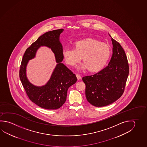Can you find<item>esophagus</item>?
Here are the masks:
<instances>
[{"label": "esophagus", "instance_id": "1", "mask_svg": "<svg viewBox=\"0 0 147 147\" xmlns=\"http://www.w3.org/2000/svg\"><path fill=\"white\" fill-rule=\"evenodd\" d=\"M76 76L77 77L78 80H81V77L80 75H78V74H76Z\"/></svg>", "mask_w": 147, "mask_h": 147}]
</instances>
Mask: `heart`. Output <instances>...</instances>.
Segmentation results:
<instances>
[{"label": "heart", "mask_w": 147, "mask_h": 147, "mask_svg": "<svg viewBox=\"0 0 147 147\" xmlns=\"http://www.w3.org/2000/svg\"><path fill=\"white\" fill-rule=\"evenodd\" d=\"M74 49L65 48L62 54L67 65L74 66L82 59L84 62L77 67L79 69L88 68L90 71L102 69L109 59L111 50L107 43L88 38L74 43Z\"/></svg>", "instance_id": "b5f03b06"}]
</instances>
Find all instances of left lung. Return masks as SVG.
Here are the masks:
<instances>
[{"label": "left lung", "mask_w": 147, "mask_h": 147, "mask_svg": "<svg viewBox=\"0 0 147 147\" xmlns=\"http://www.w3.org/2000/svg\"><path fill=\"white\" fill-rule=\"evenodd\" d=\"M112 55L108 65L96 74L82 78L87 100L95 107H104L122 95L129 74L125 51L111 36Z\"/></svg>", "instance_id": "obj_1"}]
</instances>
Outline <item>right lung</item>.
Here are the masks:
<instances>
[{"label": "right lung", "instance_id": "right-lung-1", "mask_svg": "<svg viewBox=\"0 0 147 147\" xmlns=\"http://www.w3.org/2000/svg\"><path fill=\"white\" fill-rule=\"evenodd\" d=\"M64 30L45 32L27 49L23 57L20 69V78L30 100L45 109L55 110L61 107L66 100L68 89L77 81L75 74L61 61L63 60V46L60 34ZM41 46L50 48L55 54L57 63L51 77L45 85L35 86L27 78L26 68L30 60L34 58Z\"/></svg>", "mask_w": 147, "mask_h": 147}]
</instances>
